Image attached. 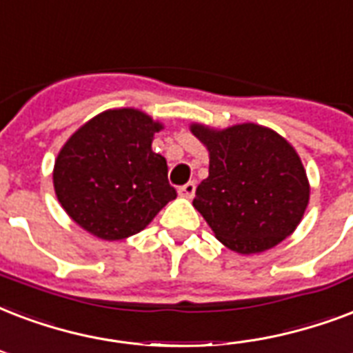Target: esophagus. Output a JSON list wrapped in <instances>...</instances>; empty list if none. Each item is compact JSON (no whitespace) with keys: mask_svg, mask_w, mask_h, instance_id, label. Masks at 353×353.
<instances>
[{"mask_svg":"<svg viewBox=\"0 0 353 353\" xmlns=\"http://www.w3.org/2000/svg\"><path fill=\"white\" fill-rule=\"evenodd\" d=\"M177 192H179V196H181V198H187V200H190V198H192L196 192V183L188 181L187 185L179 187V190H177Z\"/></svg>","mask_w":353,"mask_h":353,"instance_id":"1","label":"esophagus"}]
</instances>
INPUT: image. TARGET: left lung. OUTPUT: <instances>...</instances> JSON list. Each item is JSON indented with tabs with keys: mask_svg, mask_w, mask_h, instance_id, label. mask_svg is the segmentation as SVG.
<instances>
[{
	"mask_svg": "<svg viewBox=\"0 0 353 353\" xmlns=\"http://www.w3.org/2000/svg\"><path fill=\"white\" fill-rule=\"evenodd\" d=\"M190 131L209 152V177L192 205L214 236L236 254H261L298 228L309 203L300 155L276 131L257 123Z\"/></svg>",
	"mask_w": 353,
	"mask_h": 353,
	"instance_id": "obj_1",
	"label": "left lung"
}]
</instances>
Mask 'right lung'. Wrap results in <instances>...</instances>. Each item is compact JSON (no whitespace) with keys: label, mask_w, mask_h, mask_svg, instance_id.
Segmentation results:
<instances>
[{"label":"right lung","mask_w":353,"mask_h":353,"mask_svg":"<svg viewBox=\"0 0 353 353\" xmlns=\"http://www.w3.org/2000/svg\"><path fill=\"white\" fill-rule=\"evenodd\" d=\"M161 129L139 109H111L70 137L55 159L53 187L75 224L103 241H122L176 200L166 159L152 150Z\"/></svg>","instance_id":"obj_1"}]
</instances>
